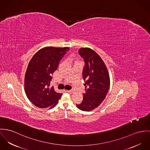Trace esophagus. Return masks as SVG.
Listing matches in <instances>:
<instances>
[{"label": "esophagus", "mask_w": 150, "mask_h": 150, "mask_svg": "<svg viewBox=\"0 0 150 150\" xmlns=\"http://www.w3.org/2000/svg\"><path fill=\"white\" fill-rule=\"evenodd\" d=\"M68 93H72L74 92V90H67Z\"/></svg>", "instance_id": "34e87169"}]
</instances>
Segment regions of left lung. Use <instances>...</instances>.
Wrapping results in <instances>:
<instances>
[{
  "label": "left lung",
  "mask_w": 150,
  "mask_h": 150,
  "mask_svg": "<svg viewBox=\"0 0 150 150\" xmlns=\"http://www.w3.org/2000/svg\"><path fill=\"white\" fill-rule=\"evenodd\" d=\"M79 53L85 63L82 72L85 93L82 102L76 106L88 112L97 108L105 98L110 87V77L105 63L94 50L81 48Z\"/></svg>",
  "instance_id": "obj_1"
}]
</instances>
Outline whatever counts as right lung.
Listing matches in <instances>:
<instances>
[{
	"mask_svg": "<svg viewBox=\"0 0 150 150\" xmlns=\"http://www.w3.org/2000/svg\"><path fill=\"white\" fill-rule=\"evenodd\" d=\"M68 50V47H44L37 51L29 63L25 76V91L35 106L51 109L61 98L62 94L56 93L50 86L52 74Z\"/></svg>",
	"mask_w": 150,
	"mask_h": 150,
	"instance_id": "1",
	"label": "right lung"
}]
</instances>
